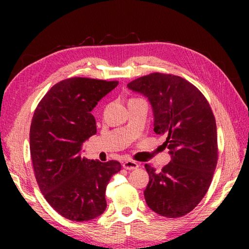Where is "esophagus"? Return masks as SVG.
I'll use <instances>...</instances> for the list:
<instances>
[{"instance_id":"1","label":"esophagus","mask_w":249,"mask_h":249,"mask_svg":"<svg viewBox=\"0 0 249 249\" xmlns=\"http://www.w3.org/2000/svg\"><path fill=\"white\" fill-rule=\"evenodd\" d=\"M123 168L127 170H135L138 168V163L132 161V160H126V161L123 162Z\"/></svg>"}]
</instances>
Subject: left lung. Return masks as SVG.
Masks as SVG:
<instances>
[{
	"mask_svg": "<svg viewBox=\"0 0 249 249\" xmlns=\"http://www.w3.org/2000/svg\"><path fill=\"white\" fill-rule=\"evenodd\" d=\"M145 95L154 112V132L166 137L170 162L157 172L145 165L147 205L159 215L180 217L196 208L212 182L217 163L213 112L197 88L178 75L154 72L127 84Z\"/></svg>",
	"mask_w": 249,
	"mask_h": 249,
	"instance_id": "8db88e82",
	"label": "left lung"
}]
</instances>
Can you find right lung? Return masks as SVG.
<instances>
[{
    "instance_id": "add662e5",
    "label": "right lung",
    "mask_w": 249,
    "mask_h": 249,
    "mask_svg": "<svg viewBox=\"0 0 249 249\" xmlns=\"http://www.w3.org/2000/svg\"><path fill=\"white\" fill-rule=\"evenodd\" d=\"M117 84L79 77L62 80L34 113L29 147L36 181L48 203L68 220L100 216L107 209V185L121 170L116 160L101 162L81 156L83 142L96 134L92 109Z\"/></svg>"
}]
</instances>
